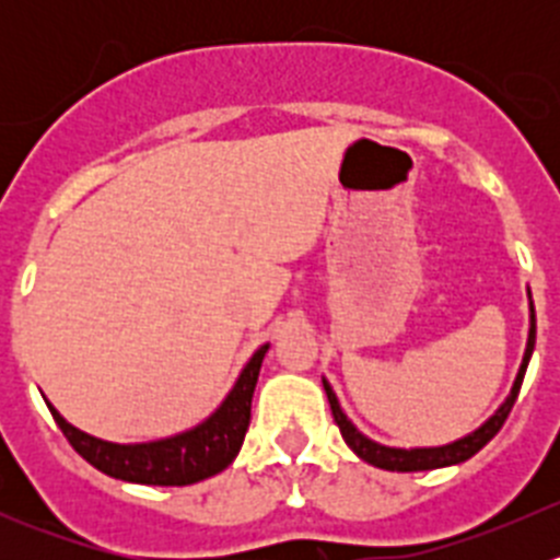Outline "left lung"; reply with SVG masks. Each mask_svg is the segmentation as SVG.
Wrapping results in <instances>:
<instances>
[{
	"mask_svg": "<svg viewBox=\"0 0 560 560\" xmlns=\"http://www.w3.org/2000/svg\"><path fill=\"white\" fill-rule=\"evenodd\" d=\"M528 298H530V292H528ZM528 306H530L528 343H525L523 363H521V371H517V376H515V385H512V393L506 395V400L499 406V411H495V415L490 417L488 422H482V425H479L477 431L468 433V436H463V439H457V442L442 444V447L400 450V447H385V444H380V442H374V439L363 436V433H360L358 428L352 425V420H349V417L343 415L341 404H338L336 393H332V387L327 385V380H322V385H325V393H327V400H330L332 420H336V425L341 428V436H343V442L349 444V450H352V453L358 455V457H363L365 463H371V466L385 468V471H431V468L455 466V463H463V460H468V457H471V455H477L479 450H482L485 444H488L490 439H493L495 433L501 431L504 420H506V417H510L512 406H515L517 393H521L525 369H528L530 352H534V343H536L534 303H528Z\"/></svg>",
	"mask_w": 560,
	"mask_h": 560,
	"instance_id": "1",
	"label": "left lung"
}]
</instances>
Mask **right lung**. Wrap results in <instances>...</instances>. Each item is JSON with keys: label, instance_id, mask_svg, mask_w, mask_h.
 Segmentation results:
<instances>
[{"label": "right lung", "instance_id": "right-lung-1", "mask_svg": "<svg viewBox=\"0 0 560 560\" xmlns=\"http://www.w3.org/2000/svg\"><path fill=\"white\" fill-rule=\"evenodd\" d=\"M265 352H268V343L252 354L235 387L230 389L222 406L206 422L184 433H175L171 439H160V442H103V439L78 431L48 400L45 404H48L56 425L61 428L72 450L83 460L92 463L94 468L107 474V477L138 485H165V488L195 485L200 479L224 471L235 460V455H238L248 431V420H252V395L254 387H257L259 365H262Z\"/></svg>", "mask_w": 560, "mask_h": 560}]
</instances>
